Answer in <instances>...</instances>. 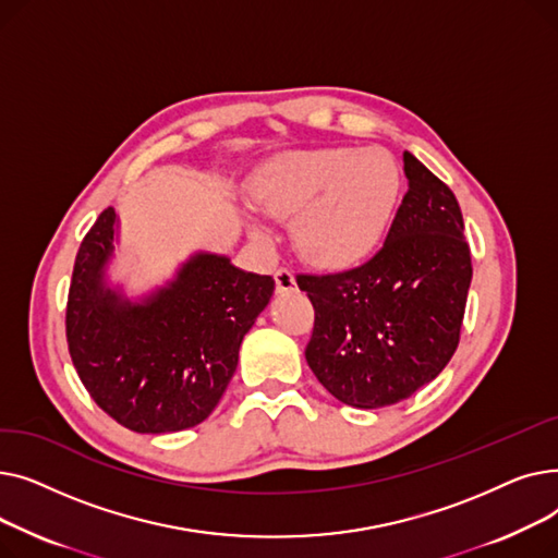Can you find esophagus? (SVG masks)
<instances>
[{
  "instance_id": "esophagus-1",
  "label": "esophagus",
  "mask_w": 558,
  "mask_h": 558,
  "mask_svg": "<svg viewBox=\"0 0 558 558\" xmlns=\"http://www.w3.org/2000/svg\"><path fill=\"white\" fill-rule=\"evenodd\" d=\"M276 289H278V294H289V291H296V278H294V274H291V271L284 269V267H280V269L276 271Z\"/></svg>"
}]
</instances>
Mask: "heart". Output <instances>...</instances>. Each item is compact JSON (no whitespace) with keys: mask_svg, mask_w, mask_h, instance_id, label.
I'll return each mask as SVG.
<instances>
[{"mask_svg":"<svg viewBox=\"0 0 558 558\" xmlns=\"http://www.w3.org/2000/svg\"><path fill=\"white\" fill-rule=\"evenodd\" d=\"M402 173L391 154L353 146L289 151L264 167L253 187L259 208L291 223L299 253L320 269H353L391 230Z\"/></svg>","mask_w":558,"mask_h":558,"instance_id":"b5f03b06","label":"heart"}]
</instances>
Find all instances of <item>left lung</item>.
<instances>
[{
	"mask_svg": "<svg viewBox=\"0 0 558 558\" xmlns=\"http://www.w3.org/2000/svg\"><path fill=\"white\" fill-rule=\"evenodd\" d=\"M409 190L385 246L362 267L299 274L314 305L305 360L337 400L379 409L414 396L459 345L471 248L452 190L402 154Z\"/></svg>",
	"mask_w": 558,
	"mask_h": 558,
	"instance_id": "1",
	"label": "left lung"
}]
</instances>
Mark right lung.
<instances>
[{
    "instance_id": "obj_1",
    "label": "right lung",
    "mask_w": 558,
    "mask_h": 558,
    "mask_svg": "<svg viewBox=\"0 0 558 558\" xmlns=\"http://www.w3.org/2000/svg\"><path fill=\"white\" fill-rule=\"evenodd\" d=\"M114 210L83 238L68 294L65 335L90 398L126 429L181 432L203 423L238 368L240 345L274 294V278L198 253L144 303L104 287Z\"/></svg>"
}]
</instances>
